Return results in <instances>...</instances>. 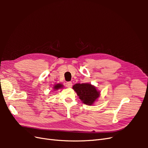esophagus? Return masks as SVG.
<instances>
[{
    "label": "esophagus",
    "mask_w": 148,
    "mask_h": 148,
    "mask_svg": "<svg viewBox=\"0 0 148 148\" xmlns=\"http://www.w3.org/2000/svg\"><path fill=\"white\" fill-rule=\"evenodd\" d=\"M66 87H68V88H71V86H72V83H71V82H66Z\"/></svg>",
    "instance_id": "1"
}]
</instances>
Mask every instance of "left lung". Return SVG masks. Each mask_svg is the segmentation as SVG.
Masks as SVG:
<instances>
[{"instance_id":"left-lung-1","label":"left lung","mask_w":148,"mask_h":148,"mask_svg":"<svg viewBox=\"0 0 148 148\" xmlns=\"http://www.w3.org/2000/svg\"><path fill=\"white\" fill-rule=\"evenodd\" d=\"M73 89L81 101L87 105H92L99 96V91L91 84L78 83L74 85Z\"/></svg>"}]
</instances>
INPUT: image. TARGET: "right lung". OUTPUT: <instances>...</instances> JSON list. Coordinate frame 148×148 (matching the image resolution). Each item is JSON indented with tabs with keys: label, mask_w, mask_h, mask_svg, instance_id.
<instances>
[{
	"label": "right lung",
	"mask_w": 148,
	"mask_h": 148,
	"mask_svg": "<svg viewBox=\"0 0 148 148\" xmlns=\"http://www.w3.org/2000/svg\"><path fill=\"white\" fill-rule=\"evenodd\" d=\"M62 86H63V85H62V84H57L55 85L54 87H53V88H54V89L56 90V89H59L60 88H62Z\"/></svg>",
	"instance_id": "right-lung-1"
}]
</instances>
